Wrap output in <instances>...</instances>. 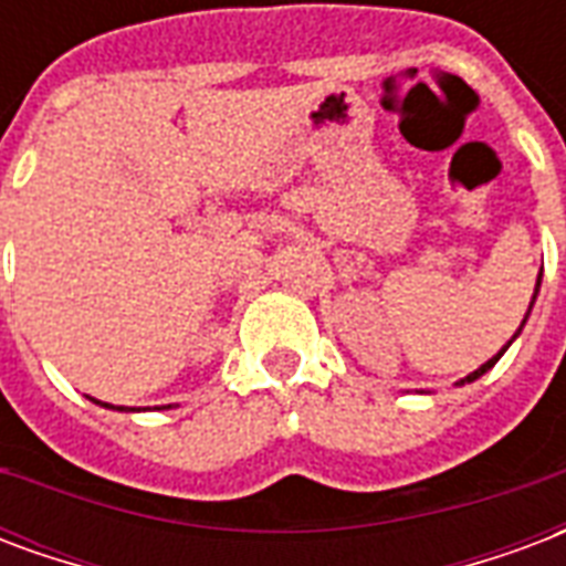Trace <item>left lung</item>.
Returning <instances> with one entry per match:
<instances>
[{"mask_svg":"<svg viewBox=\"0 0 566 566\" xmlns=\"http://www.w3.org/2000/svg\"><path fill=\"white\" fill-rule=\"evenodd\" d=\"M537 289H541V277H537ZM537 289H534V298H537ZM534 298H531V307H534ZM531 307H528V313H531ZM528 313H525V318H522V325H525V322H528ZM522 325H520V331H522ZM520 331H516V334H513V339L520 337ZM513 339H510V343H513ZM510 343L504 348H501L499 355H492L490 360H486V364H483V367L480 369H474V373H469V376H465V379H460V385H465V381H474V379H480V376H483V373H486V369H492L495 367V364H499V358L501 355H504V352H507L510 348Z\"/></svg>","mask_w":566,"mask_h":566,"instance_id":"8db88e82","label":"left lung"}]
</instances>
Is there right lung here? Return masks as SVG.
<instances>
[{
	"label": "right lung",
	"instance_id": "1",
	"mask_svg": "<svg viewBox=\"0 0 566 566\" xmlns=\"http://www.w3.org/2000/svg\"><path fill=\"white\" fill-rule=\"evenodd\" d=\"M92 402H97V406H104V409H116V411H139V409H127V406H109V402H101V399H92ZM167 409V406H164Z\"/></svg>",
	"mask_w": 566,
	"mask_h": 566
}]
</instances>
